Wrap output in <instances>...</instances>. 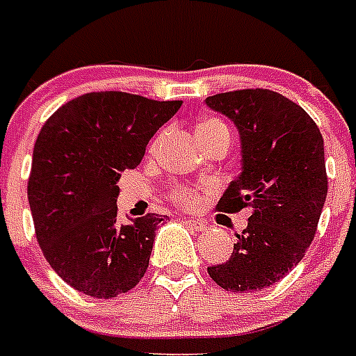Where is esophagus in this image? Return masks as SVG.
<instances>
[{
    "label": "esophagus",
    "mask_w": 356,
    "mask_h": 356,
    "mask_svg": "<svg viewBox=\"0 0 356 356\" xmlns=\"http://www.w3.org/2000/svg\"><path fill=\"white\" fill-rule=\"evenodd\" d=\"M184 224L188 227H192L194 232H203L207 229V222L205 220H194V218H184Z\"/></svg>",
    "instance_id": "esophagus-1"
}]
</instances>
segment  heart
Here are the masks:
<instances>
[{
    "label": "heart",
    "instance_id": "b5f03b06",
    "mask_svg": "<svg viewBox=\"0 0 356 356\" xmlns=\"http://www.w3.org/2000/svg\"><path fill=\"white\" fill-rule=\"evenodd\" d=\"M196 134L203 143L211 136L229 134V129H227V124L224 121H220V119H205V121H202L196 127ZM170 197H172V202L175 205L183 209H196L200 205V202H202L200 192L190 188V186H177V188H173L170 192Z\"/></svg>",
    "mask_w": 356,
    "mask_h": 356
}]
</instances>
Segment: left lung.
<instances>
[{
    "label": "left lung",
    "instance_id": "obj_1",
    "mask_svg": "<svg viewBox=\"0 0 356 356\" xmlns=\"http://www.w3.org/2000/svg\"><path fill=\"white\" fill-rule=\"evenodd\" d=\"M205 102L232 119L243 143V172L216 207L252 209L232 257L207 273L226 291H261L282 280L316 237L329 188L323 136L300 106L270 89L227 91Z\"/></svg>",
    "mask_w": 356,
    "mask_h": 356
}]
</instances>
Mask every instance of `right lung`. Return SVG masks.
I'll return each mask as SVG.
<instances>
[{"instance_id": "add662e5", "label": "right lung", "mask_w": 356, "mask_h": 356, "mask_svg": "<svg viewBox=\"0 0 356 356\" xmlns=\"http://www.w3.org/2000/svg\"><path fill=\"white\" fill-rule=\"evenodd\" d=\"M181 104L99 91L69 100L42 124L27 200L46 261L76 291L112 298L145 275L154 232L168 216L147 213L121 226L118 181Z\"/></svg>"}]
</instances>
